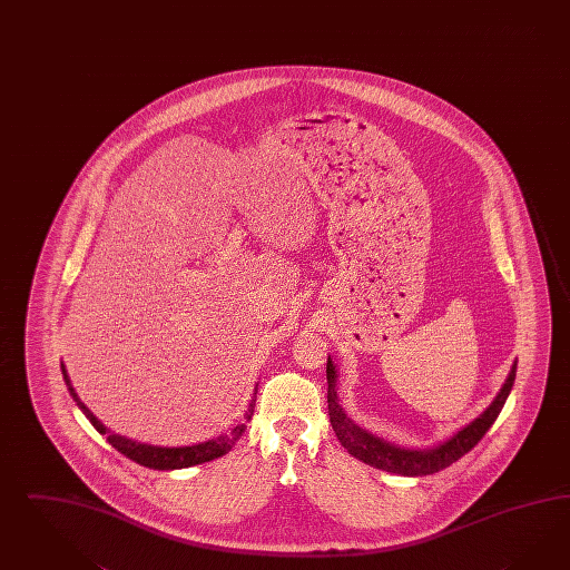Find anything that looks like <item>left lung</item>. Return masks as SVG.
<instances>
[{
  "label": "left lung",
  "mask_w": 570,
  "mask_h": 570,
  "mask_svg": "<svg viewBox=\"0 0 570 570\" xmlns=\"http://www.w3.org/2000/svg\"><path fill=\"white\" fill-rule=\"evenodd\" d=\"M327 411H330V423L332 430L338 435L340 444L353 454L354 459L371 464L375 469H382L387 473H396L404 478H423V475H433L442 469L450 466L452 462L459 461L471 448L478 446L479 440L490 430L493 421L500 415L508 394L514 384L517 377V361L512 363L507 382L500 387L498 396L493 399L492 404L469 425L450 435L446 442H440L430 448H404L392 442H385L384 438H377L370 431L361 430L354 423L346 411L340 406L338 390V370L327 356Z\"/></svg>",
  "instance_id": "obj_1"
}]
</instances>
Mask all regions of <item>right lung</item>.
Wrapping results in <instances>:
<instances>
[{
  "label": "right lung",
  "mask_w": 570,
  "mask_h": 570,
  "mask_svg": "<svg viewBox=\"0 0 570 570\" xmlns=\"http://www.w3.org/2000/svg\"><path fill=\"white\" fill-rule=\"evenodd\" d=\"M62 375L63 382L68 385V392H70V396H72V401L77 402L78 409L91 421L92 428L99 431V433L108 435L109 444L116 448L118 452H122L126 459L139 462L142 466H149V469H157V471L186 469V466L203 464V462L214 461V459H219V456L228 454L232 446H234V444L240 440V435L245 433L246 423L250 421L253 411H255V401H257V387H255V399L248 404L245 421L238 423V425H234L230 433H222V435H217V438H212V440H207V442H199V444H193V446H151V444H140L137 440H130V438H124V435H118V433H111V431L85 406V402L78 399L77 390L72 387V382H70V377H68V371L63 367V363Z\"/></svg>",
  "instance_id": "right-lung-1"
}]
</instances>
